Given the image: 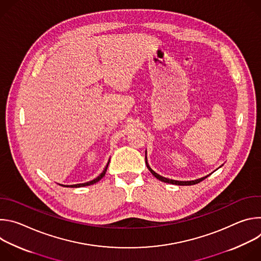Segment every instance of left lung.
<instances>
[{"label": "left lung", "mask_w": 261, "mask_h": 261, "mask_svg": "<svg viewBox=\"0 0 261 261\" xmlns=\"http://www.w3.org/2000/svg\"><path fill=\"white\" fill-rule=\"evenodd\" d=\"M145 164H146V166H147V168H148V170H150L151 172H152V174L155 176V177H157L158 179H160L161 181H164V182H169V184H173V185H179V186H190V185H195V184H198V182H200L201 180H203L204 178H206L208 175H206V176H203V177H201V178H198V179H195V180H187V181H184V180H174V179H170V178H166V177H163V176H161L160 174H158V173H156L151 167H150V165H148V163H147V161H146V157H145Z\"/></svg>", "instance_id": "obj_1"}]
</instances>
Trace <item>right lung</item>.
<instances>
[{
  "instance_id": "right-lung-1",
  "label": "right lung",
  "mask_w": 261,
  "mask_h": 261,
  "mask_svg": "<svg viewBox=\"0 0 261 261\" xmlns=\"http://www.w3.org/2000/svg\"><path fill=\"white\" fill-rule=\"evenodd\" d=\"M108 164H109V161H108V163H107V165L105 166V168H104V170L101 172V174H99L96 178H94L93 180H90V181H87V182H84V184H76V185H69V186H66V187H70V188H80V187H84V186H90V185H93V184H95V182H97V181H99L104 175H105V172H106V170H107V167H108ZM61 186H63V185H61Z\"/></svg>"
}]
</instances>
